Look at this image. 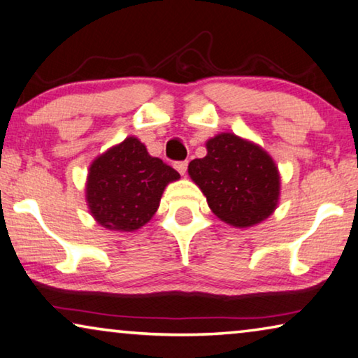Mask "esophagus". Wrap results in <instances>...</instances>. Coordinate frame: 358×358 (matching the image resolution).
Here are the masks:
<instances>
[{
	"label": "esophagus",
	"mask_w": 358,
	"mask_h": 358,
	"mask_svg": "<svg viewBox=\"0 0 358 358\" xmlns=\"http://www.w3.org/2000/svg\"><path fill=\"white\" fill-rule=\"evenodd\" d=\"M175 169L178 170L180 175H185V173H186V169H188V162H186V161L177 162V164H175Z\"/></svg>",
	"instance_id": "1"
}]
</instances>
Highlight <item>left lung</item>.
Segmentation results:
<instances>
[{
    "mask_svg": "<svg viewBox=\"0 0 358 358\" xmlns=\"http://www.w3.org/2000/svg\"><path fill=\"white\" fill-rule=\"evenodd\" d=\"M207 154L188 165L213 215L234 228L266 220L280 202V170L268 152L234 133L206 141Z\"/></svg>",
    "mask_w": 358,
    "mask_h": 358,
    "instance_id": "obj_1",
    "label": "left lung"
}]
</instances>
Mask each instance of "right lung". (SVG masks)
Here are the masks:
<instances>
[{"label":"right lung","mask_w":358,"mask_h":358,"mask_svg":"<svg viewBox=\"0 0 358 358\" xmlns=\"http://www.w3.org/2000/svg\"><path fill=\"white\" fill-rule=\"evenodd\" d=\"M177 180V170L152 157L136 136H127L90 164L85 199L98 225L135 231L151 220L164 189Z\"/></svg>","instance_id":"1"}]
</instances>
